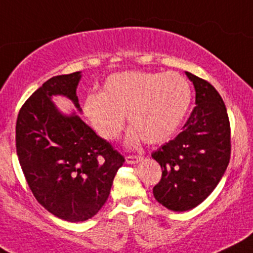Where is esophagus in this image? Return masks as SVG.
<instances>
[{"label": "esophagus", "instance_id": "esophagus-1", "mask_svg": "<svg viewBox=\"0 0 253 253\" xmlns=\"http://www.w3.org/2000/svg\"><path fill=\"white\" fill-rule=\"evenodd\" d=\"M143 159V156L140 155H126V163L128 164H136V163H139V161Z\"/></svg>", "mask_w": 253, "mask_h": 253}]
</instances>
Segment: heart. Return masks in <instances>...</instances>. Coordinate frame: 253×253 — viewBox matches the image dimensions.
Segmentation results:
<instances>
[{
    "label": "heart",
    "instance_id": "obj_1",
    "mask_svg": "<svg viewBox=\"0 0 253 253\" xmlns=\"http://www.w3.org/2000/svg\"><path fill=\"white\" fill-rule=\"evenodd\" d=\"M191 102V86L181 74L122 72L108 77L102 93L85 97L83 112L94 130L114 140L124 128V115L133 126L129 140L149 144L167 140L179 128Z\"/></svg>",
    "mask_w": 253,
    "mask_h": 253
}]
</instances>
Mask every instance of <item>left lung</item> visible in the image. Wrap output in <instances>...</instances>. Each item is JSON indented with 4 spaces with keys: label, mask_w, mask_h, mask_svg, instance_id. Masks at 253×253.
<instances>
[{
    "label": "left lung",
    "mask_w": 253,
    "mask_h": 253,
    "mask_svg": "<svg viewBox=\"0 0 253 253\" xmlns=\"http://www.w3.org/2000/svg\"><path fill=\"white\" fill-rule=\"evenodd\" d=\"M195 103L181 133L153 151L163 174L154 186L158 203L186 211L203 203L225 174L231 156V129L225 103L208 81L186 72Z\"/></svg>",
    "instance_id": "1"
}]
</instances>
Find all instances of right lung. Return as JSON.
Here are the masks:
<instances>
[{
	"instance_id": "1",
	"label": "right lung",
	"mask_w": 253,
	"mask_h": 253,
	"mask_svg": "<svg viewBox=\"0 0 253 253\" xmlns=\"http://www.w3.org/2000/svg\"><path fill=\"white\" fill-rule=\"evenodd\" d=\"M81 73L48 79L25 102L16 123V150L38 203L71 222L93 217L109 196L124 156L77 115L64 117L50 97L62 94L79 109Z\"/></svg>"
}]
</instances>
